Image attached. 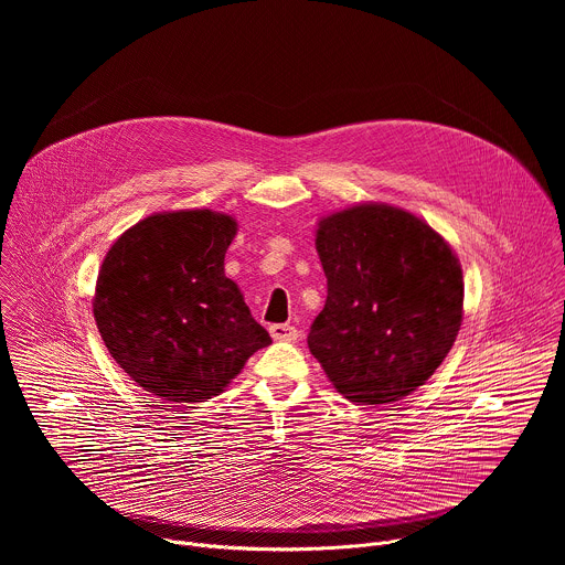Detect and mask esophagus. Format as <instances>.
<instances>
[{
	"instance_id": "34e87169",
	"label": "esophagus",
	"mask_w": 565,
	"mask_h": 565,
	"mask_svg": "<svg viewBox=\"0 0 565 565\" xmlns=\"http://www.w3.org/2000/svg\"><path fill=\"white\" fill-rule=\"evenodd\" d=\"M270 335H273V340H277V342H295V340L299 338L297 329L290 327V324H273V327H270Z\"/></svg>"
}]
</instances>
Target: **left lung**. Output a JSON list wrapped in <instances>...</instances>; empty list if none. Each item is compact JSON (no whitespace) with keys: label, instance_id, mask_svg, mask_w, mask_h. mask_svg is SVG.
I'll use <instances>...</instances> for the list:
<instances>
[{"label":"left lung","instance_id":"left-lung-1","mask_svg":"<svg viewBox=\"0 0 565 565\" xmlns=\"http://www.w3.org/2000/svg\"><path fill=\"white\" fill-rule=\"evenodd\" d=\"M327 303L308 349L351 402L388 405L443 364L462 321V270L447 241L393 205L362 203L319 221Z\"/></svg>","mask_w":565,"mask_h":565}]
</instances>
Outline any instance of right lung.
<instances>
[{
  "mask_svg": "<svg viewBox=\"0 0 565 565\" xmlns=\"http://www.w3.org/2000/svg\"><path fill=\"white\" fill-rule=\"evenodd\" d=\"M236 221L212 210L151 214L98 273L94 317L125 373L166 402L218 395L273 340L225 277Z\"/></svg>",
  "mask_w": 565,
  "mask_h": 565,
  "instance_id": "1",
  "label": "right lung"
}]
</instances>
